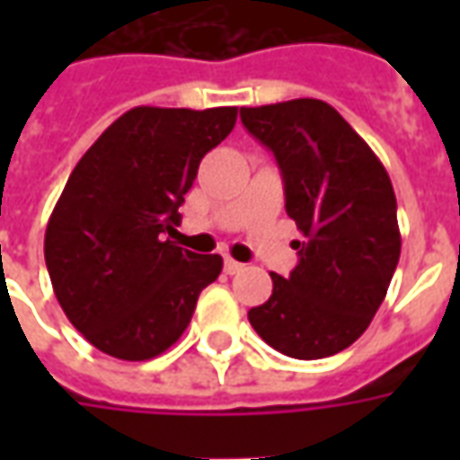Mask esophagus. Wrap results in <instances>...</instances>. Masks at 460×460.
Wrapping results in <instances>:
<instances>
[{
	"label": "esophagus",
	"instance_id": "esophagus-1",
	"mask_svg": "<svg viewBox=\"0 0 460 460\" xmlns=\"http://www.w3.org/2000/svg\"><path fill=\"white\" fill-rule=\"evenodd\" d=\"M243 269H246V266H243V263H239V261L224 259V270H226L229 276H234V273H241Z\"/></svg>",
	"mask_w": 460,
	"mask_h": 460
}]
</instances>
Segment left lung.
I'll list each match as a JSON object with an SVG mask.
<instances>
[{"instance_id":"obj_1","label":"left lung","mask_w":460,"mask_h":460,"mask_svg":"<svg viewBox=\"0 0 460 460\" xmlns=\"http://www.w3.org/2000/svg\"><path fill=\"white\" fill-rule=\"evenodd\" d=\"M241 122L273 152L286 211L303 234L293 241L298 266L288 279L270 273L273 293L249 323L283 355H338L369 328L399 263L389 174L325 101L241 108Z\"/></svg>"}]
</instances>
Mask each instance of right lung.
<instances>
[{
  "label": "right lung",
  "instance_id": "add662e5",
  "mask_svg": "<svg viewBox=\"0 0 460 460\" xmlns=\"http://www.w3.org/2000/svg\"><path fill=\"white\" fill-rule=\"evenodd\" d=\"M239 108H132L78 160L44 239L66 318L101 352L128 362L162 355L187 330L219 253H191L180 207L201 157L236 125Z\"/></svg>",
  "mask_w": 460,
  "mask_h": 460
}]
</instances>
